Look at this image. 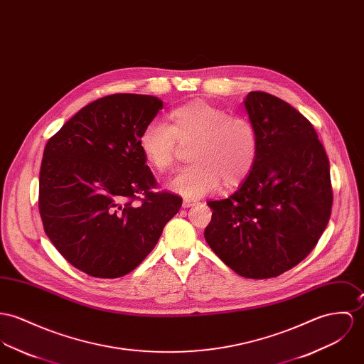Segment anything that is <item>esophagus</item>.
<instances>
[{
    "mask_svg": "<svg viewBox=\"0 0 364 364\" xmlns=\"http://www.w3.org/2000/svg\"><path fill=\"white\" fill-rule=\"evenodd\" d=\"M195 204H196V201L189 200V198H185V200H183V203H182L183 208H189V207H192V205H195Z\"/></svg>",
    "mask_w": 364,
    "mask_h": 364,
    "instance_id": "1",
    "label": "esophagus"
}]
</instances>
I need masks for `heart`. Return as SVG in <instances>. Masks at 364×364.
Returning <instances> with one entry per match:
<instances>
[{
  "label": "heart",
  "instance_id": "1",
  "mask_svg": "<svg viewBox=\"0 0 364 364\" xmlns=\"http://www.w3.org/2000/svg\"><path fill=\"white\" fill-rule=\"evenodd\" d=\"M178 143H192L189 160L193 164L179 171L169 188L185 198L204 196L221 181L227 186L240 183L253 169L259 153L257 132L247 118L203 100L171 109L168 125L151 121L139 136L143 157L159 172L173 166Z\"/></svg>",
  "mask_w": 364,
  "mask_h": 364
}]
</instances>
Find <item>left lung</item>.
Here are the masks:
<instances>
[{"label": "left lung", "mask_w": 364, "mask_h": 364, "mask_svg": "<svg viewBox=\"0 0 364 364\" xmlns=\"http://www.w3.org/2000/svg\"><path fill=\"white\" fill-rule=\"evenodd\" d=\"M245 108L259 137L253 169L228 198L211 200L204 237L245 278L278 277L317 245L332 208L330 161L313 125L298 109L264 92Z\"/></svg>", "instance_id": "1"}]
</instances>
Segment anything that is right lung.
<instances>
[{"label": "right lung", "instance_id": "right-lung-1", "mask_svg": "<svg viewBox=\"0 0 364 364\" xmlns=\"http://www.w3.org/2000/svg\"><path fill=\"white\" fill-rule=\"evenodd\" d=\"M163 101L111 95L75 114L46 144L38 210L46 235L77 269L96 278L133 271L157 245L182 198L157 186L139 136Z\"/></svg>", "mask_w": 364, "mask_h": 364}]
</instances>
